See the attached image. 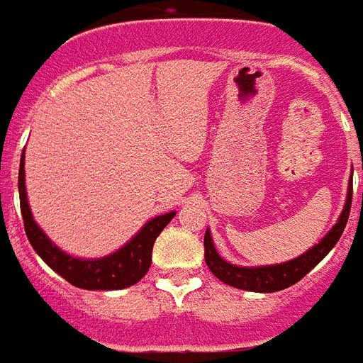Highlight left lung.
Listing matches in <instances>:
<instances>
[{
	"label": "left lung",
	"instance_id": "obj_1",
	"mask_svg": "<svg viewBox=\"0 0 363 363\" xmlns=\"http://www.w3.org/2000/svg\"><path fill=\"white\" fill-rule=\"evenodd\" d=\"M363 169V165H362ZM352 181V179H350ZM350 203H352V184H348V194H346V203L342 211H340L339 221L333 225V229L315 244L313 248L304 252L302 256L283 262V264L275 265H257V267H240V265L229 264L227 259H223L217 254L216 246H213V238L209 229L206 230L203 236V248H206V264L209 271L216 275L219 281L225 284H230L235 289L250 292H277L283 289H289L300 279L308 275L315 265L323 259L335 244L339 242L340 235L346 227L348 216H350Z\"/></svg>",
	"mask_w": 363,
	"mask_h": 363
}]
</instances>
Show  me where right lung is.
Instances as JSON below:
<instances>
[{
  "label": "right lung",
  "instance_id": "add662e5",
  "mask_svg": "<svg viewBox=\"0 0 363 363\" xmlns=\"http://www.w3.org/2000/svg\"><path fill=\"white\" fill-rule=\"evenodd\" d=\"M18 198H21L24 230L34 252L57 275L84 291H121L138 283L150 269L155 238L177 213V211H169V213L150 219L123 248L113 254L84 259V257L71 256L55 246L50 240V236L40 229L38 223L34 221L28 198H26V186H24V150L21 155V167H18Z\"/></svg>",
  "mask_w": 363,
  "mask_h": 363
}]
</instances>
